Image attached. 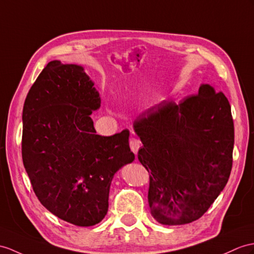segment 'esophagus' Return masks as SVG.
<instances>
[{"instance_id":"1","label":"esophagus","mask_w":254,"mask_h":254,"mask_svg":"<svg viewBox=\"0 0 254 254\" xmlns=\"http://www.w3.org/2000/svg\"><path fill=\"white\" fill-rule=\"evenodd\" d=\"M129 144H130V148H131V151L135 154V155H137V153H138V150H139V147L141 146V142L137 139V138H134V137H131L130 138V141H129Z\"/></svg>"}]
</instances>
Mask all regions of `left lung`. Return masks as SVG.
<instances>
[{"label":"left lung","mask_w":254,"mask_h":254,"mask_svg":"<svg viewBox=\"0 0 254 254\" xmlns=\"http://www.w3.org/2000/svg\"><path fill=\"white\" fill-rule=\"evenodd\" d=\"M150 175L151 213L163 225L198 220L223 190L233 166L234 122L222 91L201 85L178 104L165 100L134 123Z\"/></svg>","instance_id":"8db88e82"}]
</instances>
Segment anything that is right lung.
I'll return each mask as SVG.
<instances>
[{
    "label": "right lung",
    "instance_id": "right-lung-1",
    "mask_svg": "<svg viewBox=\"0 0 254 254\" xmlns=\"http://www.w3.org/2000/svg\"><path fill=\"white\" fill-rule=\"evenodd\" d=\"M100 103L82 66L54 60L23 104L22 162L34 193L53 214L77 226L102 221L113 176L134 159L128 129L96 134L90 114Z\"/></svg>",
    "mask_w": 254,
    "mask_h": 254
}]
</instances>
